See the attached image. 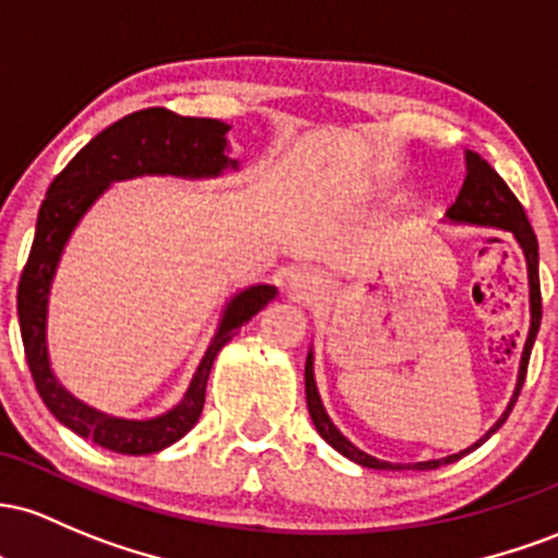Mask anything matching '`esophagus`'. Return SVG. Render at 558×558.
<instances>
[{
    "mask_svg": "<svg viewBox=\"0 0 558 558\" xmlns=\"http://www.w3.org/2000/svg\"><path fill=\"white\" fill-rule=\"evenodd\" d=\"M287 287H290V292L298 300H316L324 292V277L322 271H316V268L300 266L290 274Z\"/></svg>",
    "mask_w": 558,
    "mask_h": 558,
    "instance_id": "1",
    "label": "esophagus"
}]
</instances>
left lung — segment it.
Wrapping results in <instances>:
<instances>
[{
	"instance_id": "1",
	"label": "left lung",
	"mask_w": 558,
	"mask_h": 558,
	"mask_svg": "<svg viewBox=\"0 0 558 558\" xmlns=\"http://www.w3.org/2000/svg\"><path fill=\"white\" fill-rule=\"evenodd\" d=\"M446 221L448 223H464V227L509 231L524 253V263H527V284H530V331H527V340H524V348H522V361H519L514 396H511L509 405H506V411L500 414L498 422L493 424V427L487 429L477 442H472L469 448L459 450V453H450V456H446V459L416 461V464H390V461H379L377 456H368L366 450L355 448L353 442H350L348 437L335 427V422L329 418L327 409H324L322 396H318L316 377H313V350H308V359H305V403H308V414L313 418V427L318 429V435H322L324 440H327L329 446L337 450V453H342L345 459L355 461V464H361L366 469H381V472L418 469V472H424V469H437L442 464H453V461H459L461 456L477 450L482 442L487 440V437L496 435V432L504 427V422L509 418L511 409H514L519 390H522V385H524L530 353H532V345H535V337H537V329H541V316H543L541 277H537V236H535V231H532L527 216H524V208L519 205V199L511 195V190L506 186V181L500 179L496 171H493L490 162L482 160L477 153H472V149H466L464 186H461L456 203L448 208Z\"/></svg>"
}]
</instances>
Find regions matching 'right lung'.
I'll return each instance as SVG.
<instances>
[{
  "instance_id": "1",
  "label": "right lung",
  "mask_w": 558,
  "mask_h": 558,
  "mask_svg": "<svg viewBox=\"0 0 558 558\" xmlns=\"http://www.w3.org/2000/svg\"><path fill=\"white\" fill-rule=\"evenodd\" d=\"M229 123L216 118H184L166 108L131 112L94 136L62 168L39 208L34 245L17 284V322L31 377L44 405L60 424L116 453H158L195 427L203 414L205 387L218 350L227 345L242 324L277 298V287L253 284L227 300L216 335L205 348L184 398L173 409L153 418H123L86 405L54 377L47 350V313L54 274L81 218L116 181L140 177L218 179L227 171H240V160L229 158Z\"/></svg>"
}]
</instances>
